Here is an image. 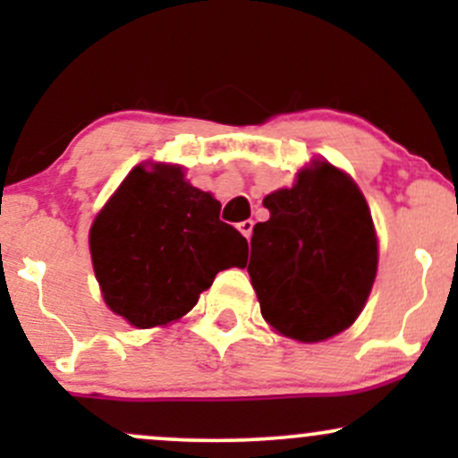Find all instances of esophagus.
<instances>
[{
	"label": "esophagus",
	"instance_id": "esophagus-1",
	"mask_svg": "<svg viewBox=\"0 0 458 458\" xmlns=\"http://www.w3.org/2000/svg\"><path fill=\"white\" fill-rule=\"evenodd\" d=\"M239 230H241V234L245 236V239H250L251 230H254V222H251V219H245V222L239 224Z\"/></svg>",
	"mask_w": 458,
	"mask_h": 458
}]
</instances>
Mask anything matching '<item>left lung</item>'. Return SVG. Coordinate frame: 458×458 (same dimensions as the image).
Listing matches in <instances>:
<instances>
[{
	"label": "left lung",
	"mask_w": 458,
	"mask_h": 458,
	"mask_svg": "<svg viewBox=\"0 0 458 458\" xmlns=\"http://www.w3.org/2000/svg\"><path fill=\"white\" fill-rule=\"evenodd\" d=\"M247 273L262 318L299 343H320L355 323L375 284L379 247L364 193L327 161L262 199Z\"/></svg>",
	"instance_id": "8db88e82"
}]
</instances>
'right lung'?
Listing matches in <instances>:
<instances>
[{
  "label": "right lung",
  "instance_id": "right-lung-1",
  "mask_svg": "<svg viewBox=\"0 0 458 458\" xmlns=\"http://www.w3.org/2000/svg\"><path fill=\"white\" fill-rule=\"evenodd\" d=\"M181 165H138L90 228L94 276L112 312L138 329L178 320L219 271L245 267L247 241Z\"/></svg>",
  "mask_w": 458,
  "mask_h": 458
}]
</instances>
